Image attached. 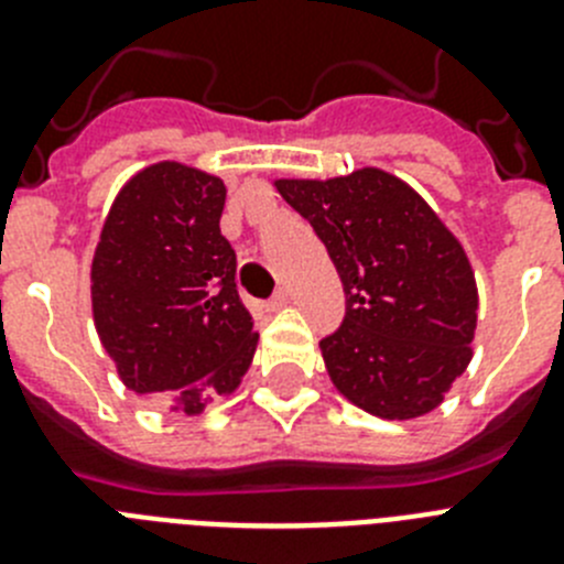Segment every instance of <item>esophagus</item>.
Wrapping results in <instances>:
<instances>
[{"label": "esophagus", "instance_id": "obj_1", "mask_svg": "<svg viewBox=\"0 0 564 564\" xmlns=\"http://www.w3.org/2000/svg\"><path fill=\"white\" fill-rule=\"evenodd\" d=\"M288 299H291V296H288V291H285V288H282V291H276V293H273V299H268V311H279V307H285L288 305Z\"/></svg>", "mask_w": 564, "mask_h": 564}]
</instances>
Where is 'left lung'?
<instances>
[{
  "label": "left lung",
  "instance_id": "left-lung-1",
  "mask_svg": "<svg viewBox=\"0 0 564 564\" xmlns=\"http://www.w3.org/2000/svg\"><path fill=\"white\" fill-rule=\"evenodd\" d=\"M276 188L341 276L344 322L318 341L336 390L387 421L441 406L471 361L477 327L475 271L455 234L383 169Z\"/></svg>",
  "mask_w": 564,
  "mask_h": 564
}]
</instances>
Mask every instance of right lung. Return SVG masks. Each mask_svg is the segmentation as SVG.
<instances>
[{
  "label": "right lung",
  "instance_id": "add662e5",
  "mask_svg": "<svg viewBox=\"0 0 564 564\" xmlns=\"http://www.w3.org/2000/svg\"><path fill=\"white\" fill-rule=\"evenodd\" d=\"M226 183L163 161L118 192L93 257V318L118 376L197 415L239 387L257 350L220 234Z\"/></svg>",
  "mask_w": 564,
  "mask_h": 564
}]
</instances>
